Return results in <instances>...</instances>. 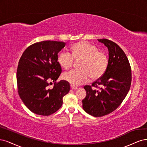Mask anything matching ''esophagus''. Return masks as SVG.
<instances>
[{
    "mask_svg": "<svg viewBox=\"0 0 147 147\" xmlns=\"http://www.w3.org/2000/svg\"><path fill=\"white\" fill-rule=\"evenodd\" d=\"M71 88L73 89V90H76L78 88V87L73 86V85H71Z\"/></svg>",
    "mask_w": 147,
    "mask_h": 147,
    "instance_id": "1",
    "label": "esophagus"
}]
</instances>
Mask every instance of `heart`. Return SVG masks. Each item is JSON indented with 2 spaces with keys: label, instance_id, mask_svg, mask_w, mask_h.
Wrapping results in <instances>:
<instances>
[{
  "label": "heart",
  "instance_id": "obj_1",
  "mask_svg": "<svg viewBox=\"0 0 147 147\" xmlns=\"http://www.w3.org/2000/svg\"><path fill=\"white\" fill-rule=\"evenodd\" d=\"M71 53L63 51L59 54L58 61L65 69L71 67L74 59L80 60L78 69L66 72L63 78L73 86H79L86 82L89 77L92 79L101 78L105 74L108 66V57L106 53L99 51L97 47L86 41L73 45Z\"/></svg>",
  "mask_w": 147,
  "mask_h": 147
}]
</instances>
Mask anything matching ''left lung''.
Wrapping results in <instances>:
<instances>
[{
	"instance_id": "8db88e82",
	"label": "left lung",
	"mask_w": 147,
	"mask_h": 147,
	"mask_svg": "<svg viewBox=\"0 0 147 147\" xmlns=\"http://www.w3.org/2000/svg\"><path fill=\"white\" fill-rule=\"evenodd\" d=\"M98 40L108 48L107 68L91 86L84 87L87 96L82 100V107L88 114L100 117L109 114L121 105L129 90L132 74L129 60L120 47L107 39Z\"/></svg>"
}]
</instances>
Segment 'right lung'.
<instances>
[{"mask_svg":"<svg viewBox=\"0 0 147 147\" xmlns=\"http://www.w3.org/2000/svg\"><path fill=\"white\" fill-rule=\"evenodd\" d=\"M66 43L42 41L29 46L18 63V92L26 106L37 115L48 116L57 111L70 90L68 82H56L61 73L58 53ZM54 83L53 88L49 86Z\"/></svg>","mask_w":147,"mask_h":147,"instance_id":"obj_1","label":"right lung"}]
</instances>
